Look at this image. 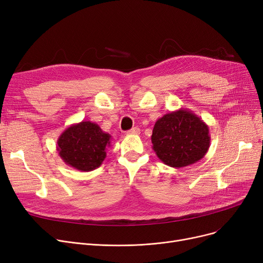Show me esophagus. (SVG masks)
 Segmentation results:
<instances>
[{
    "mask_svg": "<svg viewBox=\"0 0 263 263\" xmlns=\"http://www.w3.org/2000/svg\"><path fill=\"white\" fill-rule=\"evenodd\" d=\"M128 133H129V134H136V135H137V134L141 133V130H140L139 128H137V127H135V128H132L131 130H129Z\"/></svg>",
    "mask_w": 263,
    "mask_h": 263,
    "instance_id": "1",
    "label": "esophagus"
}]
</instances>
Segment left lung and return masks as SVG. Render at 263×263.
Instances as JSON below:
<instances>
[{
	"instance_id": "8db88e82",
	"label": "left lung",
	"mask_w": 263,
	"mask_h": 263,
	"mask_svg": "<svg viewBox=\"0 0 263 263\" xmlns=\"http://www.w3.org/2000/svg\"><path fill=\"white\" fill-rule=\"evenodd\" d=\"M209 128L199 116L179 108L159 118L151 143L157 157L174 168H181L201 160L210 147Z\"/></svg>"
}]
</instances>
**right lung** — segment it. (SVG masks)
I'll return each instance as SVG.
<instances>
[{"label":"right lung","mask_w":263,"mask_h":263,"mask_svg":"<svg viewBox=\"0 0 263 263\" xmlns=\"http://www.w3.org/2000/svg\"><path fill=\"white\" fill-rule=\"evenodd\" d=\"M112 136L91 121H81L68 127L58 140L57 150L62 160L80 172L98 168L106 157Z\"/></svg>","instance_id":"obj_1"}]
</instances>
